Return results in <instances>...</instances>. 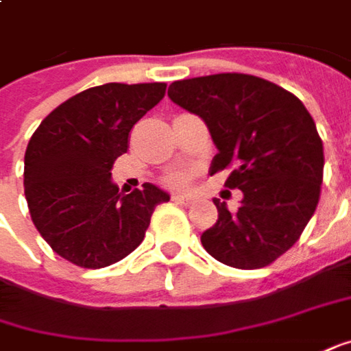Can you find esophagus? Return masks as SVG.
Listing matches in <instances>:
<instances>
[{
    "label": "esophagus",
    "instance_id": "obj_1",
    "mask_svg": "<svg viewBox=\"0 0 351 351\" xmlns=\"http://www.w3.org/2000/svg\"><path fill=\"white\" fill-rule=\"evenodd\" d=\"M176 204H182V206H190L192 204V196H186V194H175L173 196Z\"/></svg>",
    "mask_w": 351,
    "mask_h": 351
}]
</instances>
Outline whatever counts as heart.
Here are the masks:
<instances>
[{
  "instance_id": "obj_1",
  "label": "heart",
  "mask_w": 351,
  "mask_h": 351,
  "mask_svg": "<svg viewBox=\"0 0 351 351\" xmlns=\"http://www.w3.org/2000/svg\"><path fill=\"white\" fill-rule=\"evenodd\" d=\"M167 182L171 186H186L190 182V173L188 171H178V173H173V175L167 178Z\"/></svg>"
}]
</instances>
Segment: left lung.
<instances>
[{
    "label": "left lung",
    "mask_w": 351,
    "mask_h": 351,
    "mask_svg": "<svg viewBox=\"0 0 351 351\" xmlns=\"http://www.w3.org/2000/svg\"><path fill=\"white\" fill-rule=\"evenodd\" d=\"M171 101L198 114L217 155L212 175L243 192L237 212L213 199L217 223L202 233L213 258L241 270L272 264L299 241L317 210L324 153L315 120L293 93L248 73L175 81Z\"/></svg>",
    "instance_id": "obj_1"
}]
</instances>
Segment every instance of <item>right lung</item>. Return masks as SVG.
I'll return each mask as SVG.
<instances>
[{"mask_svg":"<svg viewBox=\"0 0 351 351\" xmlns=\"http://www.w3.org/2000/svg\"><path fill=\"white\" fill-rule=\"evenodd\" d=\"M165 83H106L73 95L40 122L25 153V198L34 227L67 262L104 268L139 247L155 206L153 184L122 196L110 180L130 132L165 97Z\"/></svg>","mask_w":351,"mask_h":351,"instance_id":"right-lung-1","label":"right lung"}]
</instances>
